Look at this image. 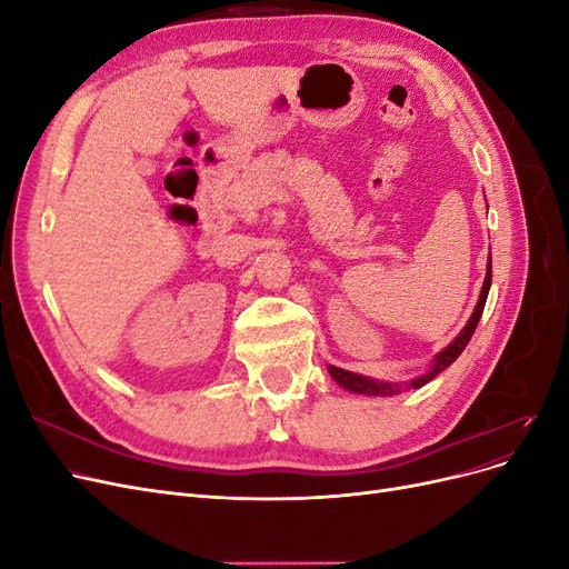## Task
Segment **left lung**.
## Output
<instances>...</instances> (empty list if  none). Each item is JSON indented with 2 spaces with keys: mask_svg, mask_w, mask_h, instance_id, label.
Masks as SVG:
<instances>
[{
  "mask_svg": "<svg viewBox=\"0 0 569 569\" xmlns=\"http://www.w3.org/2000/svg\"><path fill=\"white\" fill-rule=\"evenodd\" d=\"M489 287H491V258H489V270H487V278H485V287H481V295H479V301H477V306H475L472 318L468 320V325H465V330L453 339V343H449V347H446V349L435 358L432 370H429V372L422 375V377H418V380H412L410 387L418 389V387L427 385L429 380H435V377H437L441 370L449 368V366L453 363V360L462 353V349L468 347V341L472 339V335H475V330H477V322H479V318H481V311H485V303H487V297H489ZM330 375L335 377L337 385H341L343 389H349V391H356V393L393 396V393L403 391L401 385L375 382V380H368V377H360V375H356V372L341 370V368H335V366H330Z\"/></svg>",
  "mask_w": 569,
  "mask_h": 569,
  "instance_id": "1",
  "label": "left lung"
}]
</instances>
